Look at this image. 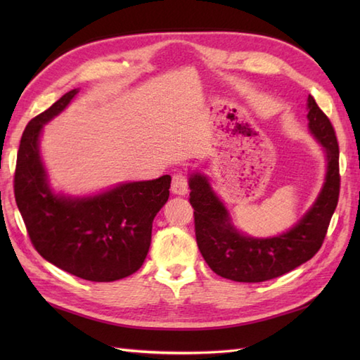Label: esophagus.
<instances>
[{
    "mask_svg": "<svg viewBox=\"0 0 360 360\" xmlns=\"http://www.w3.org/2000/svg\"><path fill=\"white\" fill-rule=\"evenodd\" d=\"M172 193L179 195V196H186L188 193V184H187V178L182 173H178L173 176L172 181Z\"/></svg>",
    "mask_w": 360,
    "mask_h": 360,
    "instance_id": "obj_1",
    "label": "esophagus"
}]
</instances>
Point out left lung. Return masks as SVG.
I'll return each mask as SVG.
<instances>
[{"instance_id": "8db88e82", "label": "left lung", "mask_w": 360, "mask_h": 360, "mask_svg": "<svg viewBox=\"0 0 360 360\" xmlns=\"http://www.w3.org/2000/svg\"><path fill=\"white\" fill-rule=\"evenodd\" d=\"M307 110L309 133L325 155V179L311 207L288 231L274 236L244 233L235 226L207 176L198 170L188 172L198 248L219 277L241 283L271 280L307 263L322 246L339 200V145L330 119L312 96L308 97Z\"/></svg>"}]
</instances>
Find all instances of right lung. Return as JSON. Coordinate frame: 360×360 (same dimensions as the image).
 <instances>
[{"mask_svg":"<svg viewBox=\"0 0 360 360\" xmlns=\"http://www.w3.org/2000/svg\"><path fill=\"white\" fill-rule=\"evenodd\" d=\"M72 89L38 114L21 136L15 201L34 248L46 262L89 281H116L143 264L153 219L170 195V174L120 184L89 195L56 192L40 151L44 125L63 112Z\"/></svg>","mask_w":360,"mask_h":360,"instance_id":"obj_1","label":"right lung"}]
</instances>
